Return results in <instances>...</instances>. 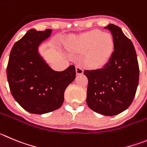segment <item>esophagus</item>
I'll return each mask as SVG.
<instances>
[{
  "instance_id": "1",
  "label": "esophagus",
  "mask_w": 147,
  "mask_h": 147,
  "mask_svg": "<svg viewBox=\"0 0 147 147\" xmlns=\"http://www.w3.org/2000/svg\"><path fill=\"white\" fill-rule=\"evenodd\" d=\"M76 73L77 75H82L83 73V69L80 66H77L76 67Z\"/></svg>"
}]
</instances>
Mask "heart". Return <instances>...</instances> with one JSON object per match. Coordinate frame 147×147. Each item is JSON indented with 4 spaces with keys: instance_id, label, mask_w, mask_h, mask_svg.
Returning <instances> with one entry per match:
<instances>
[{
    "instance_id": "obj_1",
    "label": "heart",
    "mask_w": 147,
    "mask_h": 147,
    "mask_svg": "<svg viewBox=\"0 0 147 147\" xmlns=\"http://www.w3.org/2000/svg\"><path fill=\"white\" fill-rule=\"evenodd\" d=\"M70 46L77 51H88L86 63L93 68H100L112 57L115 42L110 34L95 30L74 38L70 42Z\"/></svg>"
}]
</instances>
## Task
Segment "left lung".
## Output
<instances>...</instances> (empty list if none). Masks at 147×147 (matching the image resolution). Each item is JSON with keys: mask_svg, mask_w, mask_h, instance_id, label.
<instances>
[{"mask_svg": "<svg viewBox=\"0 0 147 147\" xmlns=\"http://www.w3.org/2000/svg\"><path fill=\"white\" fill-rule=\"evenodd\" d=\"M105 28L112 33L115 49L101 69L84 71L88 80L86 102L94 112L114 116L131 105L138 85L139 67L133 42L121 29L113 24Z\"/></svg>", "mask_w": 147, "mask_h": 147, "instance_id": "1", "label": "left lung"}]
</instances>
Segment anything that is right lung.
<instances>
[{
	"mask_svg": "<svg viewBox=\"0 0 147 147\" xmlns=\"http://www.w3.org/2000/svg\"><path fill=\"white\" fill-rule=\"evenodd\" d=\"M52 30L31 29L11 51L6 74L11 93L19 105L32 114L48 113L64 102V90L75 80L74 65L61 72L52 69L42 58L38 46Z\"/></svg>",
	"mask_w": 147,
	"mask_h": 147,
	"instance_id": "right-lung-1",
	"label": "right lung"
}]
</instances>
